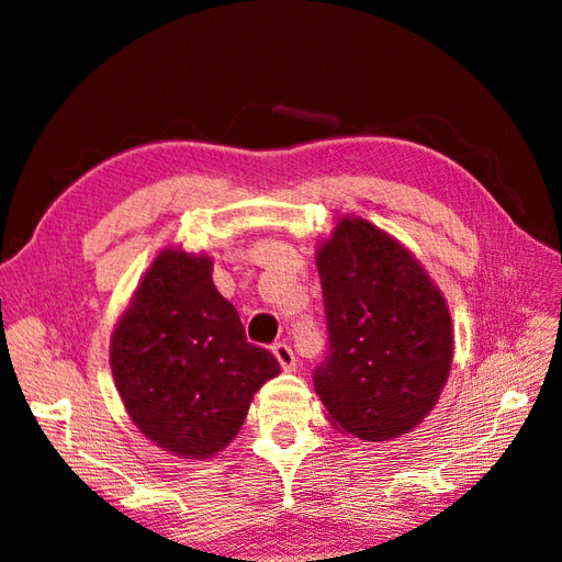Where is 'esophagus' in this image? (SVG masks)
Listing matches in <instances>:
<instances>
[{
    "mask_svg": "<svg viewBox=\"0 0 562 562\" xmlns=\"http://www.w3.org/2000/svg\"><path fill=\"white\" fill-rule=\"evenodd\" d=\"M272 353H274V359L280 361L282 371H294V366H297V361H294V353H292V349H290L288 344H274L272 346Z\"/></svg>",
    "mask_w": 562,
    "mask_h": 562,
    "instance_id": "34e87169",
    "label": "esophagus"
}]
</instances>
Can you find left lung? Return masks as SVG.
Segmentation results:
<instances>
[{
	"instance_id": "8db88e82",
	"label": "left lung",
	"mask_w": 562,
	"mask_h": 562,
	"mask_svg": "<svg viewBox=\"0 0 562 562\" xmlns=\"http://www.w3.org/2000/svg\"><path fill=\"white\" fill-rule=\"evenodd\" d=\"M316 270L329 356L314 391L326 420L366 442L413 432L452 369L445 294L401 240L353 213L316 246Z\"/></svg>"
}]
</instances>
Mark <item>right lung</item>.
Masks as SVG:
<instances>
[{
  "instance_id": "obj_1",
  "label": "right lung",
  "mask_w": 562,
  "mask_h": 562,
  "mask_svg": "<svg viewBox=\"0 0 562 562\" xmlns=\"http://www.w3.org/2000/svg\"><path fill=\"white\" fill-rule=\"evenodd\" d=\"M203 252L165 248L110 336V369L137 430L181 459H211L246 423L252 395L280 373L213 284Z\"/></svg>"
}]
</instances>
